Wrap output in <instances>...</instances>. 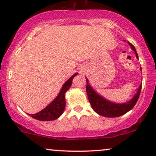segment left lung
Masks as SVG:
<instances>
[{
  "label": "left lung",
  "instance_id": "obj_1",
  "mask_svg": "<svg viewBox=\"0 0 156 156\" xmlns=\"http://www.w3.org/2000/svg\"><path fill=\"white\" fill-rule=\"evenodd\" d=\"M128 43L129 44L131 49L135 52L136 58H139L135 47L130 42H128ZM140 69L141 70V67ZM86 80H87V88H86V90H87V96H88L89 103L92 105V108L97 114L105 117H117L126 114L127 112H128L133 108L134 105L136 103L138 99H139V95H140L141 84L139 86V88L137 89L136 93L134 94L133 98L130 101L123 103H113V102L109 101L103 98V97L100 95L92 88V86L89 83V80L87 78H86Z\"/></svg>",
  "mask_w": 156,
  "mask_h": 156
}]
</instances>
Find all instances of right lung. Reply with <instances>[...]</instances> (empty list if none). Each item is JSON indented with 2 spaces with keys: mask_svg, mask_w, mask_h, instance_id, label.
<instances>
[{
  "mask_svg": "<svg viewBox=\"0 0 156 156\" xmlns=\"http://www.w3.org/2000/svg\"><path fill=\"white\" fill-rule=\"evenodd\" d=\"M77 75H78V73H75L64 83L58 95L49 105L37 114H28V115L31 116L34 119L40 121H51L58 119L63 114L64 108H65V93L70 88L73 78Z\"/></svg>",
  "mask_w": 156,
  "mask_h": 156,
  "instance_id": "obj_1",
  "label": "right lung"
}]
</instances>
